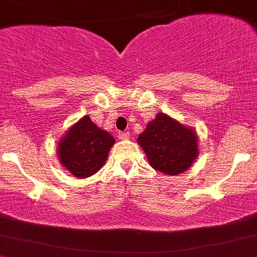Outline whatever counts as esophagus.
<instances>
[{
	"label": "esophagus",
	"mask_w": 257,
	"mask_h": 257,
	"mask_svg": "<svg viewBox=\"0 0 257 257\" xmlns=\"http://www.w3.org/2000/svg\"><path fill=\"white\" fill-rule=\"evenodd\" d=\"M129 137H131L129 132H119V133H117V138H119V140H121V141L129 140Z\"/></svg>",
	"instance_id": "esophagus-1"
}]
</instances>
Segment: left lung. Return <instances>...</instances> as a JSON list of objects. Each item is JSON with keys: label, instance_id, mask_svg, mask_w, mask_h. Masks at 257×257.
<instances>
[{"label": "left lung", "instance_id": "1", "mask_svg": "<svg viewBox=\"0 0 257 257\" xmlns=\"http://www.w3.org/2000/svg\"><path fill=\"white\" fill-rule=\"evenodd\" d=\"M138 145L153 169L171 176L185 172L199 155L195 131L162 112L138 136Z\"/></svg>", "mask_w": 257, "mask_h": 257}]
</instances>
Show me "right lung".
Segmentation results:
<instances>
[{"instance_id":"obj_1","label":"right lung","mask_w":257,"mask_h":257,"mask_svg":"<svg viewBox=\"0 0 257 257\" xmlns=\"http://www.w3.org/2000/svg\"><path fill=\"white\" fill-rule=\"evenodd\" d=\"M114 143L111 134L85 115L62 137L57 153L61 164L73 176L83 179L101 169Z\"/></svg>"}]
</instances>
